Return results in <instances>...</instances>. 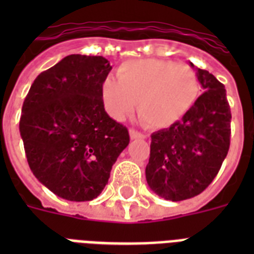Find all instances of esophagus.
Returning a JSON list of instances; mask_svg holds the SVG:
<instances>
[{
  "label": "esophagus",
  "mask_w": 254,
  "mask_h": 254,
  "mask_svg": "<svg viewBox=\"0 0 254 254\" xmlns=\"http://www.w3.org/2000/svg\"><path fill=\"white\" fill-rule=\"evenodd\" d=\"M129 134H130L131 139H142V138H145V134H142V133H139V131L134 130V129H130V130H129Z\"/></svg>",
  "instance_id": "1"
}]
</instances>
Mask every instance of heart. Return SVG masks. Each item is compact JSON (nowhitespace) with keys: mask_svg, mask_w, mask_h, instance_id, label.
Wrapping results in <instances>:
<instances>
[{"mask_svg":"<svg viewBox=\"0 0 254 254\" xmlns=\"http://www.w3.org/2000/svg\"><path fill=\"white\" fill-rule=\"evenodd\" d=\"M117 83L107 79L101 85L104 107L112 119L130 116L137 104L139 120L161 130L179 123L196 103L200 83L189 65L161 59H134L120 65Z\"/></svg>","mask_w":254,"mask_h":254,"instance_id":"obj_1","label":"heart"}]
</instances>
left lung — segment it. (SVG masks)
I'll use <instances>...</instances> for the list:
<instances>
[{"mask_svg":"<svg viewBox=\"0 0 254 254\" xmlns=\"http://www.w3.org/2000/svg\"><path fill=\"white\" fill-rule=\"evenodd\" d=\"M195 71L204 93L179 123L151 134L146 181L166 200H186L203 192L229 150L232 115L224 85L205 69Z\"/></svg>","mask_w":254,"mask_h":254,"instance_id":"8db88e82","label":"left lung"}]
</instances>
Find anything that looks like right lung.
Listing matches in <instances>:
<instances>
[{"label": "right lung", "mask_w": 254, "mask_h": 254, "mask_svg": "<svg viewBox=\"0 0 254 254\" xmlns=\"http://www.w3.org/2000/svg\"><path fill=\"white\" fill-rule=\"evenodd\" d=\"M103 57L68 55L38 75L22 105L19 131L29 166L59 197L87 201L101 193L129 131L104 109Z\"/></svg>", "instance_id": "add662e5"}]
</instances>
